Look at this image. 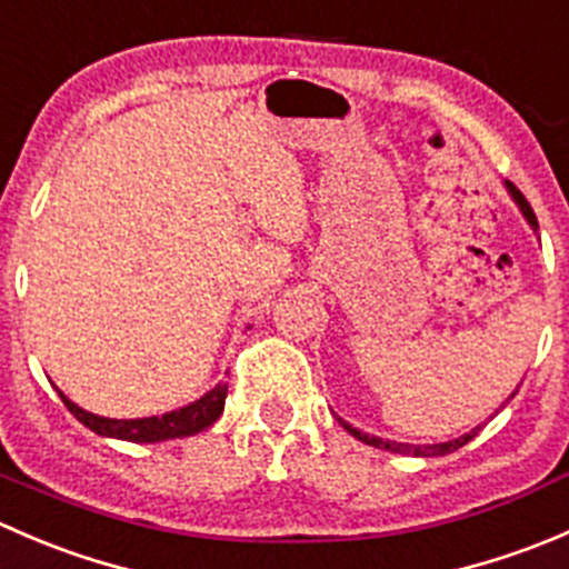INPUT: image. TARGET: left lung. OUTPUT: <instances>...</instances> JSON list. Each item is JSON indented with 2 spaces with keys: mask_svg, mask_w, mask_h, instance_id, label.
Here are the masks:
<instances>
[{
  "mask_svg": "<svg viewBox=\"0 0 569 569\" xmlns=\"http://www.w3.org/2000/svg\"><path fill=\"white\" fill-rule=\"evenodd\" d=\"M503 187H507V192L512 194V200H515V203H518L520 214L526 217V222H529L533 231H537V217H533L529 200H526L523 194H520V189L515 187V183L503 181ZM515 393H518V391L509 393V399H515ZM509 399L503 401V405L498 407V410H503V407L509 405ZM338 423H341V427L347 429V432L352 435V438H358L360 443L375 446V449H386V451H391V455H412V457H443V455H451V451L462 449L465 443H470V440H473L476 435L481 432V427H485V423H479V427H473V429H470V432H465V435H460V438H455V440H446V443H423V446H418V443H399V440H382V438H377V435H366V432H360V429H355L352 423L343 421V418H338Z\"/></svg>",
  "mask_w": 569,
  "mask_h": 569,
  "instance_id": "left-lung-1",
  "label": "left lung"
}]
</instances>
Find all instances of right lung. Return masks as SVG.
Returning a JSON list of instances; mask_svg holds the SVG:
<instances>
[{"label": "right lung", "instance_id": "1", "mask_svg": "<svg viewBox=\"0 0 569 569\" xmlns=\"http://www.w3.org/2000/svg\"><path fill=\"white\" fill-rule=\"evenodd\" d=\"M226 396H228V382H217L209 393L189 401V405L178 407V410L164 412V416L104 418V416H96V412L82 410V407L73 405V401L60 391V399L66 401V407L73 412V418L82 421L90 432L101 435V438L129 440V443H162V440L189 438V435L203 432V429H209L211 423L222 416Z\"/></svg>", "mask_w": 569, "mask_h": 569}]
</instances>
